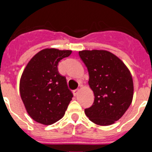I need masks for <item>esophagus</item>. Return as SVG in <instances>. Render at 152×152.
<instances>
[{
	"mask_svg": "<svg viewBox=\"0 0 152 152\" xmlns=\"http://www.w3.org/2000/svg\"><path fill=\"white\" fill-rule=\"evenodd\" d=\"M78 93H79V89H76L75 90V91H73V94L75 96H77Z\"/></svg>",
	"mask_w": 152,
	"mask_h": 152,
	"instance_id": "34e87169",
	"label": "esophagus"
}]
</instances>
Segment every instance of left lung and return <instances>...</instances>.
<instances>
[{
    "mask_svg": "<svg viewBox=\"0 0 152 152\" xmlns=\"http://www.w3.org/2000/svg\"><path fill=\"white\" fill-rule=\"evenodd\" d=\"M88 68L89 85L94 101L84 110L91 121L109 126L119 120L128 110L133 97V81L127 67L115 55L105 50L79 52Z\"/></svg>",
    "mask_w": 152,
    "mask_h": 152,
    "instance_id": "obj_1",
    "label": "left lung"
}]
</instances>
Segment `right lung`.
Instances as JSON below:
<instances>
[{"label":"right lung","instance_id":"1","mask_svg":"<svg viewBox=\"0 0 152 152\" xmlns=\"http://www.w3.org/2000/svg\"><path fill=\"white\" fill-rule=\"evenodd\" d=\"M72 51L45 49L35 55L24 69L20 93L28 114L43 125L56 123L64 116L73 97L66 78L58 71V62Z\"/></svg>","mask_w":152,"mask_h":152}]
</instances>
